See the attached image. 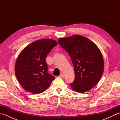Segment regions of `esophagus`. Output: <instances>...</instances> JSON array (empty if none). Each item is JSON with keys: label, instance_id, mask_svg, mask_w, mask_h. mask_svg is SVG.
<instances>
[{"label": "esophagus", "instance_id": "esophagus-1", "mask_svg": "<svg viewBox=\"0 0 120 120\" xmlns=\"http://www.w3.org/2000/svg\"><path fill=\"white\" fill-rule=\"evenodd\" d=\"M59 77H61V78H63L64 77V74H63V73H61L60 75H59Z\"/></svg>", "mask_w": 120, "mask_h": 120}]
</instances>
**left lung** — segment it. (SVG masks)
Here are the masks:
<instances>
[{"label":"left lung","instance_id":"obj_1","mask_svg":"<svg viewBox=\"0 0 120 120\" xmlns=\"http://www.w3.org/2000/svg\"><path fill=\"white\" fill-rule=\"evenodd\" d=\"M58 43L72 60L75 80L70 86L74 90L84 93L94 87L103 75V55L98 46L85 37L74 35L61 38Z\"/></svg>","mask_w":120,"mask_h":120}]
</instances>
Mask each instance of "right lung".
Wrapping results in <instances>:
<instances>
[{
  "label": "right lung",
  "mask_w": 120,
  "mask_h": 120,
  "mask_svg": "<svg viewBox=\"0 0 120 120\" xmlns=\"http://www.w3.org/2000/svg\"><path fill=\"white\" fill-rule=\"evenodd\" d=\"M57 44L52 39L37 40L19 53L15 63V73L25 90L33 94L41 93L55 79V76L47 73L46 57Z\"/></svg>",
  "instance_id": "right-lung-1"
}]
</instances>
